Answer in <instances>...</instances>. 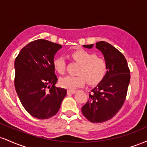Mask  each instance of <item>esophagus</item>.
<instances>
[{
	"instance_id": "1",
	"label": "esophagus",
	"mask_w": 147,
	"mask_h": 147,
	"mask_svg": "<svg viewBox=\"0 0 147 147\" xmlns=\"http://www.w3.org/2000/svg\"><path fill=\"white\" fill-rule=\"evenodd\" d=\"M76 92H77L76 90H68V91H67L68 94H75Z\"/></svg>"
}]
</instances>
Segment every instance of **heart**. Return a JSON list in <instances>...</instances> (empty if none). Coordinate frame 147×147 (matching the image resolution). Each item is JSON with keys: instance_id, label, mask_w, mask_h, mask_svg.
<instances>
[{"instance_id": "b5f03b06", "label": "heart", "mask_w": 147, "mask_h": 147, "mask_svg": "<svg viewBox=\"0 0 147 147\" xmlns=\"http://www.w3.org/2000/svg\"><path fill=\"white\" fill-rule=\"evenodd\" d=\"M72 58L81 64L77 77L66 76L60 79L61 86L74 90L78 87L83 86L86 81L91 85L98 84L102 80L107 71V64L104 59L97 57L95 54L78 50L71 54ZM55 70L59 74H63L65 70V61L63 57H56L53 61Z\"/></svg>"}]
</instances>
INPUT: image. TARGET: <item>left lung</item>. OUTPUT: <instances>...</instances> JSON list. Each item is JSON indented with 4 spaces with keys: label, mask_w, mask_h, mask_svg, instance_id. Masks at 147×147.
<instances>
[{
    "label": "left lung",
    "mask_w": 147,
    "mask_h": 147,
    "mask_svg": "<svg viewBox=\"0 0 147 147\" xmlns=\"http://www.w3.org/2000/svg\"><path fill=\"white\" fill-rule=\"evenodd\" d=\"M92 48L93 44L84 45ZM107 64V71L102 80L89 92V99L82 108L88 120L102 123L109 120L120 110L127 94L130 82V70L124 55L105 41L96 43Z\"/></svg>",
    "instance_id": "left-lung-1"
}]
</instances>
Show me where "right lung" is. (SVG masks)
Masks as SVG:
<instances>
[{
	"label": "right lung",
	"mask_w": 147,
	"mask_h": 147,
	"mask_svg": "<svg viewBox=\"0 0 147 147\" xmlns=\"http://www.w3.org/2000/svg\"><path fill=\"white\" fill-rule=\"evenodd\" d=\"M62 46L38 39L21 49L14 62V86L24 109L37 119L56 115L67 91L55 86L54 57ZM49 90H48V89Z\"/></svg>",
	"instance_id": "add662e5"
}]
</instances>
